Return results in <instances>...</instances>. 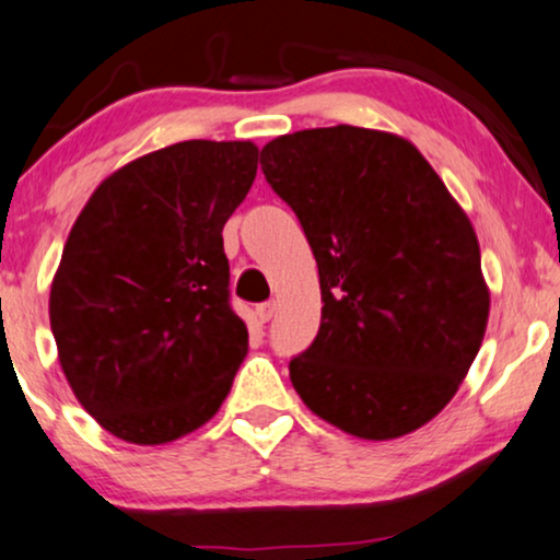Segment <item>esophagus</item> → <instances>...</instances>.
I'll use <instances>...</instances> for the list:
<instances>
[{"instance_id": "34e87169", "label": "esophagus", "mask_w": 560, "mask_h": 560, "mask_svg": "<svg viewBox=\"0 0 560 560\" xmlns=\"http://www.w3.org/2000/svg\"><path fill=\"white\" fill-rule=\"evenodd\" d=\"M273 313H276V304L273 302H264V304H258V307H256L258 323H268L273 317Z\"/></svg>"}]
</instances>
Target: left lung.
<instances>
[{
	"instance_id": "8db88e82",
	"label": "left lung",
	"mask_w": 560,
	"mask_h": 560,
	"mask_svg": "<svg viewBox=\"0 0 560 560\" xmlns=\"http://www.w3.org/2000/svg\"><path fill=\"white\" fill-rule=\"evenodd\" d=\"M320 273V330L289 362L304 406L346 434H410L452 400L483 341L488 287L468 214L408 139L304 129L260 150Z\"/></svg>"
}]
</instances>
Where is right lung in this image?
Returning a JSON list of instances; mask_svg holds the SVG:
<instances>
[{
	"label": "right lung",
	"mask_w": 560,
	"mask_h": 560,
	"mask_svg": "<svg viewBox=\"0 0 560 560\" xmlns=\"http://www.w3.org/2000/svg\"><path fill=\"white\" fill-rule=\"evenodd\" d=\"M253 141L190 139L105 178L77 217L48 315L61 370L113 436L203 427L247 353L222 230L256 180Z\"/></svg>",
	"instance_id": "right-lung-1"
}]
</instances>
